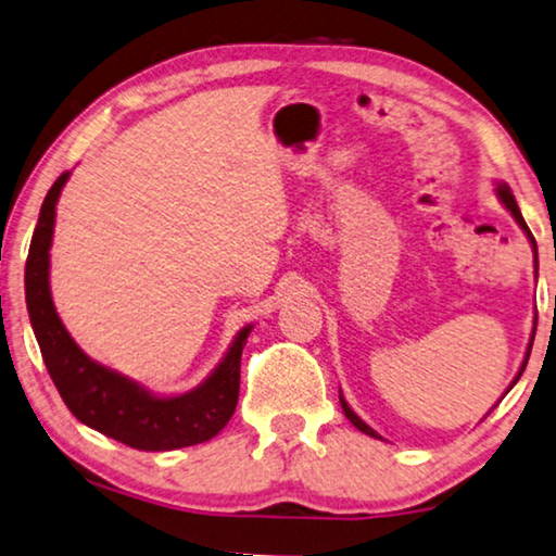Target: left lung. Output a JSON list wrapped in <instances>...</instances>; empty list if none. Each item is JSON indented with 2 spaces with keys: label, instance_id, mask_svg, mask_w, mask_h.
Here are the masks:
<instances>
[{
  "label": "left lung",
  "instance_id": "1",
  "mask_svg": "<svg viewBox=\"0 0 556 556\" xmlns=\"http://www.w3.org/2000/svg\"><path fill=\"white\" fill-rule=\"evenodd\" d=\"M496 193H498V199H502V203H504V206L511 211V216L516 218V224H519V226H521V229H523V231H527V237H529V241H531V247H534V249H536V241H534V237H531V231H529V226H527V222H523V216H521V211H519V206H516V199H514V193H511V189H509V186H506V184H498V189H496ZM534 330H536V327H534ZM531 342H534V332H531V340H529V348H527V357H523V365H521V370H519V375H516V378H514V382H511V388L516 386V380H519V378H521L523 367H527V363H529V353H531ZM506 393H509V390H506ZM340 405H342V410H345V416L350 418V424H353V426L357 428V431H363V433H367V435H372V438H380L378 433H375V431H372V428H370V426H367V424H363V420H359V418L355 416V410H353V408H350V405L345 403V397H342V393H340Z\"/></svg>",
  "mask_w": 556,
  "mask_h": 556
}]
</instances>
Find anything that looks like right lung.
Instances as JSON below:
<instances>
[{
	"label": "right lung",
	"mask_w": 556,
	"mask_h": 556,
	"mask_svg": "<svg viewBox=\"0 0 556 556\" xmlns=\"http://www.w3.org/2000/svg\"><path fill=\"white\" fill-rule=\"evenodd\" d=\"M65 170L42 201L25 267L27 312L47 372L70 413L80 424L96 428L138 451H174L214 438L229 424L239 401L241 350L252 325L237 334L229 353L199 388L184 395H151L125 375L98 365L75 345L54 312L50 294V244L54 206L65 186Z\"/></svg>",
	"instance_id": "add662e5"
}]
</instances>
